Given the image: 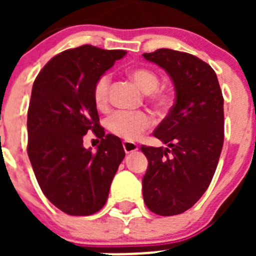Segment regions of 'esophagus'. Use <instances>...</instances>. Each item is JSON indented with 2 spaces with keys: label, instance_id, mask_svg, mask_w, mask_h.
<instances>
[{
  "label": "esophagus",
  "instance_id": "1",
  "mask_svg": "<svg viewBox=\"0 0 256 256\" xmlns=\"http://www.w3.org/2000/svg\"><path fill=\"white\" fill-rule=\"evenodd\" d=\"M123 148H124V151H126V154H130V152H134V151L138 150V146H137V144H134V142L124 141Z\"/></svg>",
  "mask_w": 256,
  "mask_h": 256
}]
</instances>
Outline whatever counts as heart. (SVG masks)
I'll return each instance as SVG.
<instances>
[{
    "mask_svg": "<svg viewBox=\"0 0 256 256\" xmlns=\"http://www.w3.org/2000/svg\"><path fill=\"white\" fill-rule=\"evenodd\" d=\"M130 78L146 94H150L151 101L162 104L165 94L156 88L159 86V76L154 70L148 68H138L130 72ZM110 84V76L104 74L97 79L94 86V101L97 108H104L108 101V90ZM152 119L148 112H115L106 120L108 130L114 134L128 141H134L142 134V132L150 128Z\"/></svg>",
    "mask_w": 256,
    "mask_h": 256,
    "instance_id": "heart-1",
    "label": "heart"
}]
</instances>
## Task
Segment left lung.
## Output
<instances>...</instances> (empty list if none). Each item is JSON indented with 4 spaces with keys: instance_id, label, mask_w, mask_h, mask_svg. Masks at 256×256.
<instances>
[{
    "instance_id": "obj_1",
    "label": "left lung",
    "mask_w": 256,
    "mask_h": 256,
    "mask_svg": "<svg viewBox=\"0 0 256 256\" xmlns=\"http://www.w3.org/2000/svg\"><path fill=\"white\" fill-rule=\"evenodd\" d=\"M144 58L168 73L176 91L154 132L166 148L141 146L148 160L144 201L155 214L177 216L200 200L216 173L224 140L223 96L216 72L191 54L160 48Z\"/></svg>"
}]
</instances>
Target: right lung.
I'll return each instance as SVG.
<instances>
[{
    "instance_id": "right-lung-1",
    "label": "right lung",
    "mask_w": 256,
    "mask_h": 256,
    "mask_svg": "<svg viewBox=\"0 0 256 256\" xmlns=\"http://www.w3.org/2000/svg\"><path fill=\"white\" fill-rule=\"evenodd\" d=\"M123 50L84 44L61 52L44 66L32 88L28 108V156L40 190L61 212L91 216L105 205L124 159L119 137L105 134L94 101V86L120 60ZM92 130L98 151L82 146Z\"/></svg>"
}]
</instances>
